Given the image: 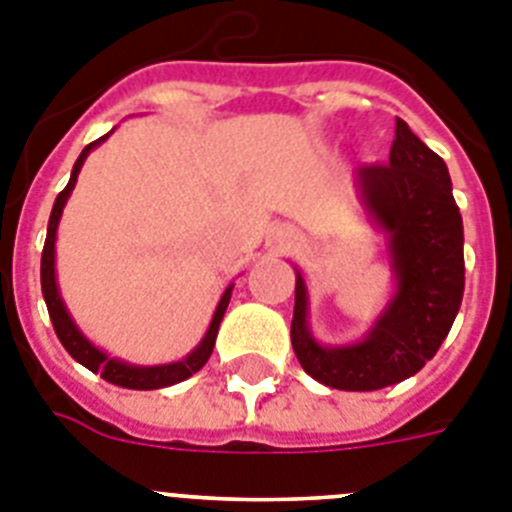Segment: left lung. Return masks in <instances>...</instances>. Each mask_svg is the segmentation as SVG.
<instances>
[{
	"label": "left lung",
	"instance_id": "8db88e82",
	"mask_svg": "<svg viewBox=\"0 0 512 512\" xmlns=\"http://www.w3.org/2000/svg\"><path fill=\"white\" fill-rule=\"evenodd\" d=\"M354 187L374 230L387 238L395 292L366 336L323 346L312 336L307 284L295 269L292 348L325 387L372 392L413 377L449 336L464 297V225L443 158L397 117L390 164L359 166Z\"/></svg>",
	"mask_w": 512,
	"mask_h": 512
}]
</instances>
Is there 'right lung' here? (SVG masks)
<instances>
[{
	"label": "right lung",
	"instance_id": "add662e5",
	"mask_svg": "<svg viewBox=\"0 0 512 512\" xmlns=\"http://www.w3.org/2000/svg\"><path fill=\"white\" fill-rule=\"evenodd\" d=\"M110 133L97 138L94 143H89V146L81 151V156L76 158L74 169H71L69 184H66V189H63V192L56 197V202H53L51 220H48V235H45V246H43V259H40V287H43L45 305H48V315H51V323L53 328H56L58 341L63 343V348H66V351H69L81 366H87L89 372L94 374H102V379L117 384V387H128V390H161V387H171V384L184 382V379L197 374L202 366L207 364L212 348H215L220 320H223L225 310H228L230 295H233V284L225 287L223 297H220V302H217L215 315H212L205 338H202V341L197 343V348H192L182 361H171V364H156V366L128 364V361L115 359V356H110L99 346H94V343L81 333L79 325H76L74 318H71V312L66 310V302H63L61 292H58L56 233H58V223H61L63 207H66V202H69L71 192H74L76 187V179H79L81 166H84L87 156L99 146V143H104V140L110 138Z\"/></svg>",
	"mask_w": 512,
	"mask_h": 512
}]
</instances>
